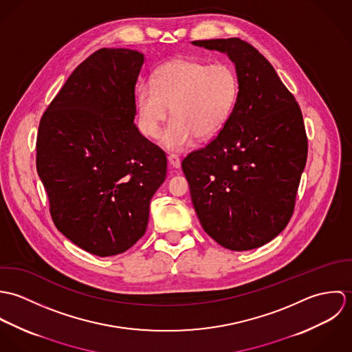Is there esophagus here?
<instances>
[{"label": "esophagus", "mask_w": 352, "mask_h": 352, "mask_svg": "<svg viewBox=\"0 0 352 352\" xmlns=\"http://www.w3.org/2000/svg\"><path fill=\"white\" fill-rule=\"evenodd\" d=\"M168 161H169V165L173 168H180V165H182V161L176 154H169Z\"/></svg>", "instance_id": "obj_1"}]
</instances>
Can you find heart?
Wrapping results in <instances>:
<instances>
[{
	"instance_id": "1",
	"label": "heart",
	"mask_w": 352,
	"mask_h": 352,
	"mask_svg": "<svg viewBox=\"0 0 352 352\" xmlns=\"http://www.w3.org/2000/svg\"><path fill=\"white\" fill-rule=\"evenodd\" d=\"M236 70L223 62L206 63L179 56L160 65L151 84L137 89V111L141 131L157 138L169 115L173 118L162 135L170 151H183L194 138L207 140L222 130L239 98Z\"/></svg>"
}]
</instances>
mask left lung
I'll return each mask as SVG.
<instances>
[{
	"label": "left lung",
	"mask_w": 352,
	"mask_h": 352,
	"mask_svg": "<svg viewBox=\"0 0 352 352\" xmlns=\"http://www.w3.org/2000/svg\"><path fill=\"white\" fill-rule=\"evenodd\" d=\"M236 65L239 98L219 134L182 162L204 232L250 251L289 223L307 157L301 108L272 65L239 38L195 41Z\"/></svg>",
	"instance_id": "obj_1"
}]
</instances>
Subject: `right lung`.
<instances>
[{
  "mask_svg": "<svg viewBox=\"0 0 352 352\" xmlns=\"http://www.w3.org/2000/svg\"><path fill=\"white\" fill-rule=\"evenodd\" d=\"M144 54L100 49L81 62L43 112L36 170L56 229L107 257L146 232L166 154L135 127V84Z\"/></svg>",
  "mask_w": 352,
  "mask_h": 352,
  "instance_id": "obj_1",
  "label": "right lung"
}]
</instances>
